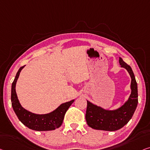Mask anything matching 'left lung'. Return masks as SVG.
Returning <instances> with one entry per match:
<instances>
[{
    "label": "left lung",
    "instance_id": "1",
    "mask_svg": "<svg viewBox=\"0 0 150 150\" xmlns=\"http://www.w3.org/2000/svg\"><path fill=\"white\" fill-rule=\"evenodd\" d=\"M119 64L121 67L126 69L131 77V94L122 106L115 110H106L87 100L86 119L91 128L107 131L118 130L131 120L136 110L138 104V93L135 75L131 67L120 57Z\"/></svg>",
    "mask_w": 150,
    "mask_h": 150
}]
</instances>
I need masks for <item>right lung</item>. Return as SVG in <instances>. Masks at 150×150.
<instances>
[{"mask_svg":"<svg viewBox=\"0 0 150 150\" xmlns=\"http://www.w3.org/2000/svg\"><path fill=\"white\" fill-rule=\"evenodd\" d=\"M24 67H21L18 70L11 86V104L15 113L22 123L32 130L52 131L59 128L62 123L67 110L75 101V99L61 104L55 110L47 114L39 115L26 110L20 104L15 89L17 79Z\"/></svg>","mask_w":150,"mask_h":150,"instance_id":"1","label":"right lung"}]
</instances>
